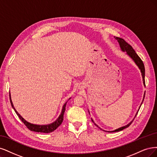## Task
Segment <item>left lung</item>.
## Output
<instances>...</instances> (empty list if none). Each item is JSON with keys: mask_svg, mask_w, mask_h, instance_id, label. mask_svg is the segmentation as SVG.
<instances>
[{"mask_svg": "<svg viewBox=\"0 0 157 157\" xmlns=\"http://www.w3.org/2000/svg\"><path fill=\"white\" fill-rule=\"evenodd\" d=\"M114 38L117 40V42H118L119 44V45H120V48H121V50H122L123 52H126V54H127V55H128V56L134 60V63L136 64V65H137L138 67V68H140V71H141V75H142V78H143V83H144V86H145V67H144V64L143 61H142V60H141V59L140 58V57L137 55V53H136V52L134 51V49L132 48V47L131 46V45H130V44H128L127 42H126L125 40H124V39L119 38V37H114ZM145 93H144L142 102H141V104L140 107H141V104H142V103H143V102H144V98H145ZM138 111H139V109H138ZM138 112L136 113V115H135V117H136V116L137 115ZM135 117H134V118H135ZM134 119H133L132 121H131L130 123H129L128 124H126V125H125V126H122V127H121V128H119L116 129V130H115L110 131L109 132H119V131L123 130V129L128 127V126H129L131 124H132V121H134ZM91 120H92V121H93V123H94V122L93 120L92 119H91ZM94 124H95L96 126H97L98 127V125H97L95 123H94ZM98 128H100V127H98ZM100 129H101V128H100Z\"/></svg>", "mask_w": 157, "mask_h": 157, "instance_id": "1", "label": "left lung"}]
</instances>
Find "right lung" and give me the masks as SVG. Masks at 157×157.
I'll list each match as a JSON object with an SVG mask.
<instances>
[{"instance_id":"1","label":"right lung","mask_w":157,"mask_h":157,"mask_svg":"<svg viewBox=\"0 0 157 157\" xmlns=\"http://www.w3.org/2000/svg\"><path fill=\"white\" fill-rule=\"evenodd\" d=\"M70 99V98H69ZM10 103L11 105L12 106V108H13L14 111L16 112V114L17 115V116L19 117V118L21 120L22 122L25 124V125L27 126V127L31 131H34V132H42V133H49L53 132L55 130H56L59 126L61 124V123H63V121L64 119V113L65 112V108H66V105H67V103L66 102L62 109V112L60 115H59V117H58V119L55 121V122L49 124H46V125H39V124H34L32 123H30L26 120H25L21 115H20L18 112L16 111V109H15V108L13 107V105L12 103V101L11 100V97H10Z\"/></svg>"}]
</instances>
